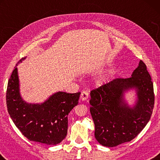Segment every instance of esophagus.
<instances>
[{
    "label": "esophagus",
    "instance_id": "1",
    "mask_svg": "<svg viewBox=\"0 0 160 160\" xmlns=\"http://www.w3.org/2000/svg\"><path fill=\"white\" fill-rule=\"evenodd\" d=\"M89 97V92L88 91H82V93H81L80 95V99L82 100V101H85V100L88 99Z\"/></svg>",
    "mask_w": 160,
    "mask_h": 160
}]
</instances>
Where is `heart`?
<instances>
[{"label": "heart", "instance_id": "obj_1", "mask_svg": "<svg viewBox=\"0 0 160 160\" xmlns=\"http://www.w3.org/2000/svg\"><path fill=\"white\" fill-rule=\"evenodd\" d=\"M103 77H104V76H103Z\"/></svg>", "mask_w": 160, "mask_h": 160}]
</instances>
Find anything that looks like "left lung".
<instances>
[{
    "label": "left lung",
    "mask_w": 160,
    "mask_h": 160,
    "mask_svg": "<svg viewBox=\"0 0 160 160\" xmlns=\"http://www.w3.org/2000/svg\"><path fill=\"white\" fill-rule=\"evenodd\" d=\"M131 89L137 94L132 107L125 99V93ZM90 97L94 136L106 147H115L135 138L150 121L155 102L153 83L142 61L131 78H116L92 90Z\"/></svg>",
    "instance_id": "obj_1"
}]
</instances>
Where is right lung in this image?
Here are the masks:
<instances>
[{"instance_id": "right-lung-1", "label": "right lung", "mask_w": 160, "mask_h": 160, "mask_svg": "<svg viewBox=\"0 0 160 160\" xmlns=\"http://www.w3.org/2000/svg\"><path fill=\"white\" fill-rule=\"evenodd\" d=\"M8 83V112L16 127L31 141L46 145H57L67 135L68 115L78 104L80 92H57L42 103L25 102L20 92L17 66Z\"/></svg>"}]
</instances>
